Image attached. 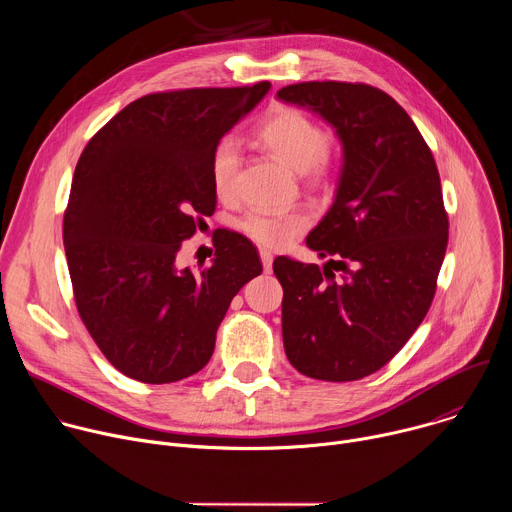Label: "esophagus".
Here are the masks:
<instances>
[{"label": "esophagus", "mask_w": 512, "mask_h": 512, "mask_svg": "<svg viewBox=\"0 0 512 512\" xmlns=\"http://www.w3.org/2000/svg\"><path fill=\"white\" fill-rule=\"evenodd\" d=\"M259 255H261V263H263L265 273H271V269H273V253L267 251V249H261Z\"/></svg>", "instance_id": "34e87169"}]
</instances>
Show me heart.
<instances>
[{"mask_svg":"<svg viewBox=\"0 0 512 512\" xmlns=\"http://www.w3.org/2000/svg\"><path fill=\"white\" fill-rule=\"evenodd\" d=\"M257 139L291 170L314 180L330 172L328 133L300 109L285 107L267 117L257 129ZM239 162L241 156L235 141L218 145L210 164V180L214 194L221 200H231L237 192ZM306 225L308 218L300 210H253L243 218L241 229L255 243L275 249L298 237Z\"/></svg>","mask_w":512,"mask_h":512,"instance_id":"1","label":"heart"}]
</instances>
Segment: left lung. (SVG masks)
I'll return each instance as SVG.
<instances>
[{
    "label": "left lung",
    "mask_w": 512,
    "mask_h": 512,
    "mask_svg": "<svg viewBox=\"0 0 512 512\" xmlns=\"http://www.w3.org/2000/svg\"><path fill=\"white\" fill-rule=\"evenodd\" d=\"M277 99L320 115L342 143L334 202L306 239L328 263L273 261L283 348L310 379L358 381L385 367L431 306L448 247L440 174L405 109L371 85L298 83Z\"/></svg>",
    "instance_id": "obj_1"
}]
</instances>
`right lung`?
Here are the masks:
<instances>
[{"label":"right lung","instance_id":"right-lung-1","mask_svg":"<svg viewBox=\"0 0 512 512\" xmlns=\"http://www.w3.org/2000/svg\"><path fill=\"white\" fill-rule=\"evenodd\" d=\"M271 89H184L145 95L87 143L72 176L62 239L75 302L89 334L125 377L182 381L212 356L237 291L263 271L253 243L214 241L200 273L176 255L216 206L218 143Z\"/></svg>","mask_w":512,"mask_h":512}]
</instances>
